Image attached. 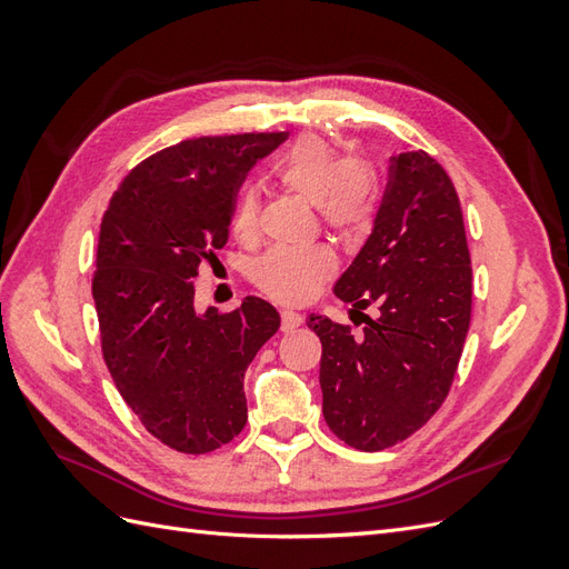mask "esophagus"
Returning a JSON list of instances; mask_svg holds the SVG:
<instances>
[{
    "label": "esophagus",
    "mask_w": 569,
    "mask_h": 569,
    "mask_svg": "<svg viewBox=\"0 0 569 569\" xmlns=\"http://www.w3.org/2000/svg\"><path fill=\"white\" fill-rule=\"evenodd\" d=\"M280 318H282V332L297 330V327L303 322L301 313H297V311H282V313H280Z\"/></svg>",
    "instance_id": "34e87169"
}]
</instances>
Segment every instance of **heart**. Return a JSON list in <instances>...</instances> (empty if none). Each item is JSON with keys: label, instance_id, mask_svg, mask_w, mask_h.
I'll use <instances>...</instances> for the list:
<instances>
[{"label": "heart", "instance_id": "obj_1", "mask_svg": "<svg viewBox=\"0 0 569 569\" xmlns=\"http://www.w3.org/2000/svg\"><path fill=\"white\" fill-rule=\"evenodd\" d=\"M278 180L306 201L318 203L322 220L341 234L368 228L375 211V189L366 166L341 153L318 137H303L278 163ZM232 232L253 239L258 228V197L251 187L239 189L232 203ZM335 253L322 247H274L256 258L251 278L274 301L299 303L330 278Z\"/></svg>", "mask_w": 569, "mask_h": 569}]
</instances>
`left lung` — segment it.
<instances>
[{
	"label": "left lung",
	"mask_w": 569,
	"mask_h": 569,
	"mask_svg": "<svg viewBox=\"0 0 569 569\" xmlns=\"http://www.w3.org/2000/svg\"><path fill=\"white\" fill-rule=\"evenodd\" d=\"M377 306L363 335L311 313L327 427L358 451L408 439L449 396L472 313V266L456 187L425 151L391 157L375 228L335 284Z\"/></svg>",
	"instance_id": "1"
}]
</instances>
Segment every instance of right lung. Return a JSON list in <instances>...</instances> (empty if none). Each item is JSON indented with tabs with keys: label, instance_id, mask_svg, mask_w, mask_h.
<instances>
[{
	"label": "right lung",
	"instance_id": "obj_1",
	"mask_svg": "<svg viewBox=\"0 0 569 569\" xmlns=\"http://www.w3.org/2000/svg\"><path fill=\"white\" fill-rule=\"evenodd\" d=\"M284 137L166 147L130 170L101 218L92 278L101 353L147 432L180 453L216 451L242 432L244 372L280 327V313L258 297L230 313H197L192 280L228 244L244 176Z\"/></svg>",
	"mask_w": 569,
	"mask_h": 569
}]
</instances>
